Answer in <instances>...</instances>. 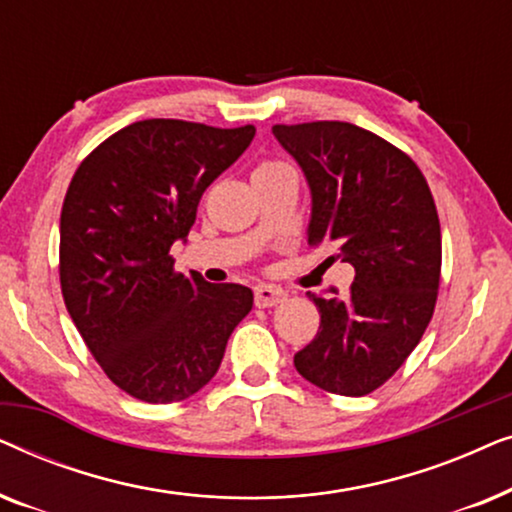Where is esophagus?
Instances as JSON below:
<instances>
[{
	"mask_svg": "<svg viewBox=\"0 0 512 512\" xmlns=\"http://www.w3.org/2000/svg\"><path fill=\"white\" fill-rule=\"evenodd\" d=\"M254 300H256V307H275L279 303H284L286 293L282 289H277V286L261 284L254 289Z\"/></svg>",
	"mask_w": 512,
	"mask_h": 512,
	"instance_id": "esophagus-1",
	"label": "esophagus"
}]
</instances>
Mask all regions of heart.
I'll list each match as a JSON object with an SVG mask.
<instances>
[{"label": "heart", "instance_id": "b5f03b06", "mask_svg": "<svg viewBox=\"0 0 512 512\" xmlns=\"http://www.w3.org/2000/svg\"><path fill=\"white\" fill-rule=\"evenodd\" d=\"M277 167H284L282 163H272V160H268V163H261L256 167V172L254 174H263V172H272V170H277Z\"/></svg>", "mask_w": 512, "mask_h": 512}]
</instances>
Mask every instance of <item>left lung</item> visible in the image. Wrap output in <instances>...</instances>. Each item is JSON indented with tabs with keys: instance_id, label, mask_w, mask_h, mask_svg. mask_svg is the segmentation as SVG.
Returning a JSON list of instances; mask_svg holds the SVG:
<instances>
[{
	"instance_id": "obj_1",
	"label": "left lung",
	"mask_w": 512,
	"mask_h": 512,
	"mask_svg": "<svg viewBox=\"0 0 512 512\" xmlns=\"http://www.w3.org/2000/svg\"><path fill=\"white\" fill-rule=\"evenodd\" d=\"M312 195L307 244L354 268L345 296L307 293L319 333L293 356L314 387L366 396L408 359L440 284V223L419 167L382 137L342 121L275 125Z\"/></svg>"
}]
</instances>
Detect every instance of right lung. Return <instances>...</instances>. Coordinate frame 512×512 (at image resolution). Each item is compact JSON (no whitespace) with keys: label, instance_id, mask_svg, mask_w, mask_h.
Returning a JSON list of instances; mask_svg holds the SVG:
<instances>
[{"label":"right lung","instance_id":"add662e5","mask_svg":"<svg viewBox=\"0 0 512 512\" xmlns=\"http://www.w3.org/2000/svg\"><path fill=\"white\" fill-rule=\"evenodd\" d=\"M254 125L149 118L76 170L60 214L67 312L104 373L146 403H177L216 375L254 293L174 272L207 186L247 151Z\"/></svg>","mask_w":512,"mask_h":512}]
</instances>
